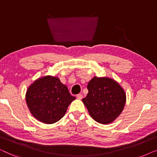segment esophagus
<instances>
[{"label":"esophagus","mask_w":157,"mask_h":157,"mask_svg":"<svg viewBox=\"0 0 157 157\" xmlns=\"http://www.w3.org/2000/svg\"><path fill=\"white\" fill-rule=\"evenodd\" d=\"M77 98H78V100H82V99L83 98L82 94H77Z\"/></svg>","instance_id":"1"}]
</instances>
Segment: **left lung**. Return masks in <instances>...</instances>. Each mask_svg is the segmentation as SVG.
<instances>
[{
    "instance_id": "8db88e82",
    "label": "left lung",
    "mask_w": 157,
    "mask_h": 157,
    "mask_svg": "<svg viewBox=\"0 0 157 157\" xmlns=\"http://www.w3.org/2000/svg\"><path fill=\"white\" fill-rule=\"evenodd\" d=\"M87 90V95L82 101L96 122L107 124L122 113L126 94L117 82L109 78L94 77L88 82Z\"/></svg>"
}]
</instances>
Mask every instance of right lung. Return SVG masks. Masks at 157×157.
Wrapping results in <instances>:
<instances>
[{
  "label": "right lung",
  "mask_w": 157,
  "mask_h": 157,
  "mask_svg": "<svg viewBox=\"0 0 157 157\" xmlns=\"http://www.w3.org/2000/svg\"><path fill=\"white\" fill-rule=\"evenodd\" d=\"M75 98L57 77L37 79L28 88L25 100L32 115L40 122L53 124L65 115Z\"/></svg>",
  "instance_id": "1"
}]
</instances>
